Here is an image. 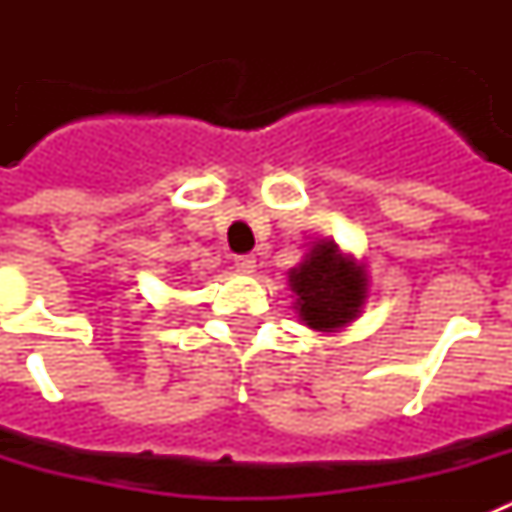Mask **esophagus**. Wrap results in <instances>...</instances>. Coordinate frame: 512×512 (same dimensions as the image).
Masks as SVG:
<instances>
[{
  "label": "esophagus",
  "instance_id": "1",
  "mask_svg": "<svg viewBox=\"0 0 512 512\" xmlns=\"http://www.w3.org/2000/svg\"><path fill=\"white\" fill-rule=\"evenodd\" d=\"M235 269L243 271V274H251L256 269V259H253L251 253H243V256H235Z\"/></svg>",
  "mask_w": 512,
  "mask_h": 512
}]
</instances>
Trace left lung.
<instances>
[{"instance_id":"left-lung-1","label":"left lung","mask_w":512,"mask_h":512,"mask_svg":"<svg viewBox=\"0 0 512 512\" xmlns=\"http://www.w3.org/2000/svg\"><path fill=\"white\" fill-rule=\"evenodd\" d=\"M364 264L343 253L333 241H320L302 259L300 266L289 271V289L295 292V310L300 320L312 330L346 328L359 318L366 302Z\"/></svg>"}]
</instances>
